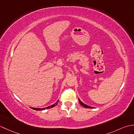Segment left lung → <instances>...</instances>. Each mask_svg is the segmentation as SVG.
I'll return each instance as SVG.
<instances>
[{
  "label": "left lung",
  "mask_w": 134,
  "mask_h": 134,
  "mask_svg": "<svg viewBox=\"0 0 134 134\" xmlns=\"http://www.w3.org/2000/svg\"><path fill=\"white\" fill-rule=\"evenodd\" d=\"M78 100H79V104H80L82 107H85V108H93V107H89V106H88V105H86V104H83V102H82L80 99H78Z\"/></svg>",
  "instance_id": "left-lung-1"
}]
</instances>
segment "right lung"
<instances>
[{"label":"right lung","instance_id":"1","mask_svg":"<svg viewBox=\"0 0 134 134\" xmlns=\"http://www.w3.org/2000/svg\"><path fill=\"white\" fill-rule=\"evenodd\" d=\"M58 101H57L55 104H53V105H51V106H49V107H47V108H32V109H34V110H45V109H49V108L54 107L55 106V105H57V103H58Z\"/></svg>","mask_w":134,"mask_h":134}]
</instances>
